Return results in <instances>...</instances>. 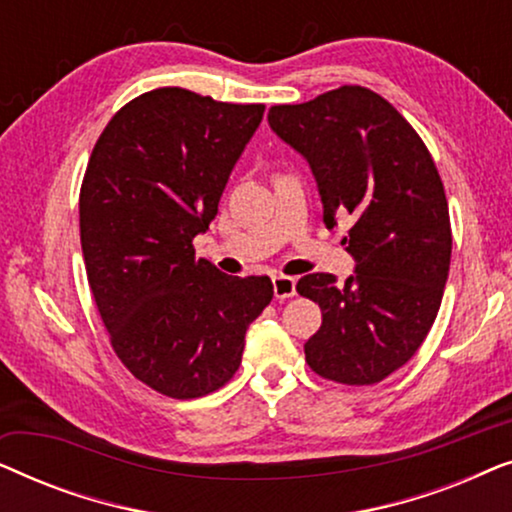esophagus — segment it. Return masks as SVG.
Listing matches in <instances>:
<instances>
[{"mask_svg":"<svg viewBox=\"0 0 512 512\" xmlns=\"http://www.w3.org/2000/svg\"><path fill=\"white\" fill-rule=\"evenodd\" d=\"M272 289H275L277 300L296 296V279L286 277V275H275L272 277Z\"/></svg>","mask_w":512,"mask_h":512,"instance_id":"34e87169","label":"esophagus"}]
</instances>
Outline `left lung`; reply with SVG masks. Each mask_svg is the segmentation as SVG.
Masks as SVG:
<instances>
[{
	"label": "left lung",
	"instance_id": "obj_1",
	"mask_svg": "<svg viewBox=\"0 0 512 512\" xmlns=\"http://www.w3.org/2000/svg\"><path fill=\"white\" fill-rule=\"evenodd\" d=\"M268 123L310 165L326 228L347 214L354 223L342 240L354 275L314 272L296 286L321 307L305 361L333 382H380L412 359L443 300L452 230L436 163L412 125L361 86L279 104Z\"/></svg>",
	"mask_w": 512,
	"mask_h": 512
}]
</instances>
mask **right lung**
Segmentation results:
<instances>
[{"label":"right lung","mask_w":512,"mask_h":512,"mask_svg":"<svg viewBox=\"0 0 512 512\" xmlns=\"http://www.w3.org/2000/svg\"><path fill=\"white\" fill-rule=\"evenodd\" d=\"M263 111L158 88L111 118L88 160L79 226L90 291L118 359L165 396L223 387L272 300L270 277H228L193 249Z\"/></svg>","instance_id":"add662e5"}]
</instances>
